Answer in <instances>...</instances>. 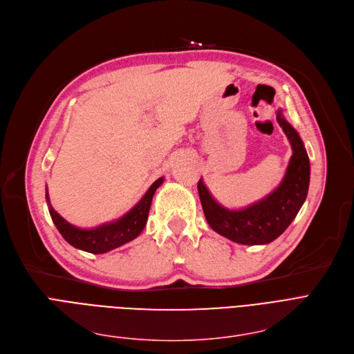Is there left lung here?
I'll return each instance as SVG.
<instances>
[{"label": "left lung", "instance_id": "obj_1", "mask_svg": "<svg viewBox=\"0 0 354 354\" xmlns=\"http://www.w3.org/2000/svg\"><path fill=\"white\" fill-rule=\"evenodd\" d=\"M277 121L287 136L292 156L279 186L262 200L241 210H229L213 198L205 183H197L201 206L210 227L241 245H266L275 241L304 205L310 184V160L298 132L281 111Z\"/></svg>", "mask_w": 354, "mask_h": 354}]
</instances>
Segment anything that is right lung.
Listing matches in <instances>:
<instances>
[{
  "mask_svg": "<svg viewBox=\"0 0 354 354\" xmlns=\"http://www.w3.org/2000/svg\"><path fill=\"white\" fill-rule=\"evenodd\" d=\"M164 177H160L157 181L151 184V187L142 196L138 203L133 206L127 214L118 218V221L104 223L92 229H80L71 225L52 207L48 198V192H46V200L48 206V213L52 221L62 236L67 243L72 246L91 252V254H105L115 248H120L132 239H136L145 227L148 212L151 207V201L156 190L161 186ZM47 190V189H46Z\"/></svg>",
  "mask_w": 354,
  "mask_h": 354,
  "instance_id": "right-lung-1",
  "label": "right lung"
}]
</instances>
